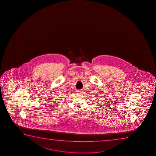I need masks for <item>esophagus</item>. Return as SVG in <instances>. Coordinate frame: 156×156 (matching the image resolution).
Segmentation results:
<instances>
[{"instance_id":"obj_1","label":"esophagus","mask_w":156,"mask_h":156,"mask_svg":"<svg viewBox=\"0 0 156 156\" xmlns=\"http://www.w3.org/2000/svg\"><path fill=\"white\" fill-rule=\"evenodd\" d=\"M83 90H78V93H77V94H78V95H81V94H83Z\"/></svg>"}]
</instances>
